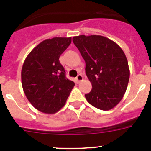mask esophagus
Segmentation results:
<instances>
[{
    "label": "esophagus",
    "instance_id": "esophagus-1",
    "mask_svg": "<svg viewBox=\"0 0 151 151\" xmlns=\"http://www.w3.org/2000/svg\"><path fill=\"white\" fill-rule=\"evenodd\" d=\"M76 79V82L78 83V82H80L81 81H82V80H83V76H82V75H81V74L78 75Z\"/></svg>",
    "mask_w": 151,
    "mask_h": 151
}]
</instances>
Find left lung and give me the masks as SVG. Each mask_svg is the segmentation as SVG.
<instances>
[{
	"instance_id": "left-lung-1",
	"label": "left lung",
	"mask_w": 151,
	"mask_h": 151,
	"mask_svg": "<svg viewBox=\"0 0 151 151\" xmlns=\"http://www.w3.org/2000/svg\"><path fill=\"white\" fill-rule=\"evenodd\" d=\"M85 61V73L92 85L88 102L101 110H109L122 99L129 83L127 58L114 41L101 35L73 38Z\"/></svg>"
}]
</instances>
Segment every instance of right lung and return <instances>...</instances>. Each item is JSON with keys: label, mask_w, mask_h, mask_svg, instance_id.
I'll list each match as a JSON object with an SVG mask.
<instances>
[{"label": "right lung", "mask_w": 151, "mask_h": 151, "mask_svg": "<svg viewBox=\"0 0 151 151\" xmlns=\"http://www.w3.org/2000/svg\"><path fill=\"white\" fill-rule=\"evenodd\" d=\"M71 41V37L45 40L24 61L21 72L24 93L32 105L42 113L59 111L74 87L59 60Z\"/></svg>", "instance_id": "add662e5"}]
</instances>
